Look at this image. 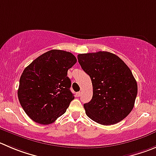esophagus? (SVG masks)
<instances>
[{
	"label": "esophagus",
	"mask_w": 156,
	"mask_h": 156,
	"mask_svg": "<svg viewBox=\"0 0 156 156\" xmlns=\"http://www.w3.org/2000/svg\"><path fill=\"white\" fill-rule=\"evenodd\" d=\"M76 95L77 97H79V96H81V92H77L76 94Z\"/></svg>",
	"instance_id": "1"
}]
</instances>
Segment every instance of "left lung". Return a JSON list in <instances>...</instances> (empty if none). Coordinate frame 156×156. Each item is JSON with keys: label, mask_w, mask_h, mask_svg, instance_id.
I'll return each instance as SVG.
<instances>
[{"label": "left lung", "mask_w": 156, "mask_h": 156, "mask_svg": "<svg viewBox=\"0 0 156 156\" xmlns=\"http://www.w3.org/2000/svg\"><path fill=\"white\" fill-rule=\"evenodd\" d=\"M90 76L93 97L83 105L89 118L101 125L118 123L134 107L138 86L129 68L118 56L106 51L77 56Z\"/></svg>", "instance_id": "left-lung-1"}]
</instances>
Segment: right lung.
<instances>
[{"instance_id":"obj_1","label":"right lung","mask_w":156,"mask_h":156,"mask_svg":"<svg viewBox=\"0 0 156 156\" xmlns=\"http://www.w3.org/2000/svg\"><path fill=\"white\" fill-rule=\"evenodd\" d=\"M76 63L69 52L51 50L35 59L23 71L17 96L32 120L49 125L66 112L74 99L67 71Z\"/></svg>"}]
</instances>
